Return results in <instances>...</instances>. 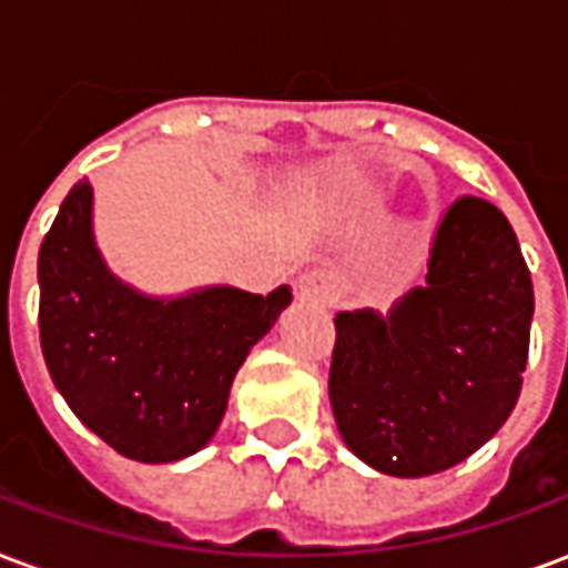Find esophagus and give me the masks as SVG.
I'll list each match as a JSON object with an SVG mask.
<instances>
[{
	"mask_svg": "<svg viewBox=\"0 0 568 568\" xmlns=\"http://www.w3.org/2000/svg\"><path fill=\"white\" fill-rule=\"evenodd\" d=\"M301 295L313 297L320 304H332L337 297V283L328 271H310L301 276Z\"/></svg>",
	"mask_w": 568,
	"mask_h": 568,
	"instance_id": "esophagus-1",
	"label": "esophagus"
}]
</instances>
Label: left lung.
<instances>
[{"mask_svg":"<svg viewBox=\"0 0 568 568\" xmlns=\"http://www.w3.org/2000/svg\"><path fill=\"white\" fill-rule=\"evenodd\" d=\"M532 310L508 219L480 197L450 203L426 285L386 316H334L328 398L346 447L393 477L438 475L484 447L517 405Z\"/></svg>","mask_w":568,"mask_h":568,"instance_id":"obj_1","label":"left lung"}]
</instances>
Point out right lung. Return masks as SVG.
<instances>
[{"label":"right lung","instance_id":"right-lung-1","mask_svg":"<svg viewBox=\"0 0 568 568\" xmlns=\"http://www.w3.org/2000/svg\"><path fill=\"white\" fill-rule=\"evenodd\" d=\"M292 292L210 285L151 297L105 267L81 179L39 248V334L51 381L93 435L136 463L197 453L222 423L248 349Z\"/></svg>","mask_w":568,"mask_h":568}]
</instances>
